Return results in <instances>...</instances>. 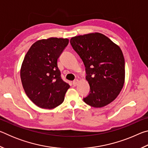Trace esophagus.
<instances>
[{
  "label": "esophagus",
  "mask_w": 148,
  "mask_h": 148,
  "mask_svg": "<svg viewBox=\"0 0 148 148\" xmlns=\"http://www.w3.org/2000/svg\"><path fill=\"white\" fill-rule=\"evenodd\" d=\"M78 79H75L74 81H73V82H72V84H73L74 86H76L77 84H78Z\"/></svg>",
  "instance_id": "obj_1"
}]
</instances>
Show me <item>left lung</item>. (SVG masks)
Returning <instances> with one entry per match:
<instances>
[{
    "instance_id": "8db88e82",
    "label": "left lung",
    "mask_w": 148,
    "mask_h": 148,
    "mask_svg": "<svg viewBox=\"0 0 148 148\" xmlns=\"http://www.w3.org/2000/svg\"><path fill=\"white\" fill-rule=\"evenodd\" d=\"M71 44L86 66L89 94L87 104L101 108L118 96L125 82V59L120 47L99 32L72 37Z\"/></svg>"
}]
</instances>
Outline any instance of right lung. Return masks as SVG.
I'll list each match as a JSON object with an SVG mask.
<instances>
[{
	"label": "right lung",
	"mask_w": 148,
	"mask_h": 148,
	"mask_svg": "<svg viewBox=\"0 0 148 148\" xmlns=\"http://www.w3.org/2000/svg\"><path fill=\"white\" fill-rule=\"evenodd\" d=\"M69 42L67 38L40 40L25 56L20 71L21 83L27 97L42 108L58 106L69 89L57 66V59Z\"/></svg>",
	"instance_id": "right-lung-1"
}]
</instances>
